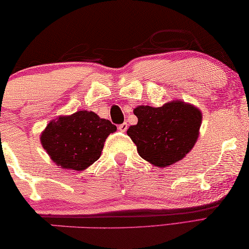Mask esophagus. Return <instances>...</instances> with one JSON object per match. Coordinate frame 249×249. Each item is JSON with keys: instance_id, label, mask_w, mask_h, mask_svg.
Segmentation results:
<instances>
[{"instance_id": "obj_1", "label": "esophagus", "mask_w": 249, "mask_h": 249, "mask_svg": "<svg viewBox=\"0 0 249 249\" xmlns=\"http://www.w3.org/2000/svg\"><path fill=\"white\" fill-rule=\"evenodd\" d=\"M127 127H128V125H127V123H123V124H121V125H118V129H120L121 132H126V129H127Z\"/></svg>"}]
</instances>
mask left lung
Wrapping results in <instances>:
<instances>
[{
    "label": "left lung",
    "mask_w": 249,
    "mask_h": 249,
    "mask_svg": "<svg viewBox=\"0 0 249 249\" xmlns=\"http://www.w3.org/2000/svg\"><path fill=\"white\" fill-rule=\"evenodd\" d=\"M133 113L137 124L129 126L127 135L140 157L158 168L182 160L198 140L202 113L190 103L178 99L161 107L141 105Z\"/></svg>",
    "instance_id": "1"
}]
</instances>
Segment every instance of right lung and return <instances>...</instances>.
Wrapping results in <instances>:
<instances>
[{"label":"right lung","instance_id":"add662e5","mask_svg":"<svg viewBox=\"0 0 249 249\" xmlns=\"http://www.w3.org/2000/svg\"><path fill=\"white\" fill-rule=\"evenodd\" d=\"M116 126L94 112L78 110L50 121L40 135L42 147L59 168L83 171L101 157Z\"/></svg>","mask_w":249,"mask_h":249}]
</instances>
